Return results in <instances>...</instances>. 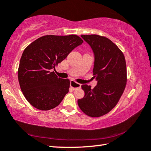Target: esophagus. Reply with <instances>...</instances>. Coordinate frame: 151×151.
I'll use <instances>...</instances> for the list:
<instances>
[{
	"label": "esophagus",
	"mask_w": 151,
	"mask_h": 151,
	"mask_svg": "<svg viewBox=\"0 0 151 151\" xmlns=\"http://www.w3.org/2000/svg\"><path fill=\"white\" fill-rule=\"evenodd\" d=\"M70 86H71V87L73 88V90L77 89V88H80L81 87V84L78 83V82L74 81V80H71V82H70Z\"/></svg>",
	"instance_id": "34e87169"
}]
</instances>
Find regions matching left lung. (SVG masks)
Instances as JSON below:
<instances>
[{"instance_id":"obj_1","label":"left lung","mask_w":151,"mask_h":151,"mask_svg":"<svg viewBox=\"0 0 151 151\" xmlns=\"http://www.w3.org/2000/svg\"><path fill=\"white\" fill-rule=\"evenodd\" d=\"M95 55L93 78L98 84L93 88L82 84L83 98L78 100L82 112L92 117L104 115L118 103L127 81V64L122 51L104 36L96 34L82 35Z\"/></svg>"}]
</instances>
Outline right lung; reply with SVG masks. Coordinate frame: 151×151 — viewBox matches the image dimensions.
<instances>
[{
	"instance_id": "right-lung-1",
	"label": "right lung",
	"mask_w": 151,
	"mask_h": 151,
	"mask_svg": "<svg viewBox=\"0 0 151 151\" xmlns=\"http://www.w3.org/2000/svg\"><path fill=\"white\" fill-rule=\"evenodd\" d=\"M82 42L77 35H47L24 49L18 78L22 93L31 105L49 111L60 104L69 92L70 80L58 78L52 69Z\"/></svg>"
}]
</instances>
